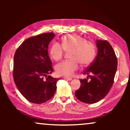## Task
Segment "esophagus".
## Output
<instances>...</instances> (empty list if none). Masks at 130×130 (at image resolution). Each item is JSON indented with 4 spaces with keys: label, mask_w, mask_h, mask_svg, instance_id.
<instances>
[{
    "label": "esophagus",
    "mask_w": 130,
    "mask_h": 130,
    "mask_svg": "<svg viewBox=\"0 0 130 130\" xmlns=\"http://www.w3.org/2000/svg\"><path fill=\"white\" fill-rule=\"evenodd\" d=\"M64 80H69V81L72 80V78H69V77H64Z\"/></svg>",
    "instance_id": "obj_1"
}]
</instances>
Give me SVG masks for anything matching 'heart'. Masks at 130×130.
Here are the masks:
<instances>
[{
    "label": "heart",
    "instance_id": "obj_1",
    "mask_svg": "<svg viewBox=\"0 0 130 130\" xmlns=\"http://www.w3.org/2000/svg\"><path fill=\"white\" fill-rule=\"evenodd\" d=\"M62 46L54 42L50 49V54L53 60H59L63 56L64 51H70L71 60L64 61L56 66V73L59 76L71 77L79 69V62L87 65L93 61L95 56V46L92 42L77 34H71L63 37Z\"/></svg>",
    "mask_w": 130,
    "mask_h": 130
}]
</instances>
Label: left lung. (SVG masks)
<instances>
[{
  "mask_svg": "<svg viewBox=\"0 0 130 130\" xmlns=\"http://www.w3.org/2000/svg\"><path fill=\"white\" fill-rule=\"evenodd\" d=\"M98 54L83 74L90 79H80V87L75 92L79 101L86 104H94L108 93L113 83L117 69V58L114 51L106 40H96ZM91 75H90V74Z\"/></svg>",
  "mask_w": 130,
  "mask_h": 130,
  "instance_id": "8db88e82",
  "label": "left lung"
}]
</instances>
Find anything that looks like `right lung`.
<instances>
[{
    "instance_id": "obj_1",
    "label": "right lung",
    "mask_w": 130,
    "mask_h": 130,
    "mask_svg": "<svg viewBox=\"0 0 130 130\" xmlns=\"http://www.w3.org/2000/svg\"><path fill=\"white\" fill-rule=\"evenodd\" d=\"M54 36V33L48 32L30 37L14 56V82L21 93L32 103L45 102L56 91V83L60 79L46 77L53 72L48 48Z\"/></svg>"
}]
</instances>
